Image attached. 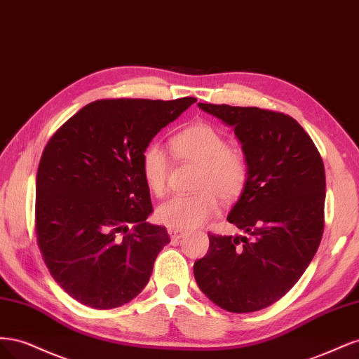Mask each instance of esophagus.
I'll list each match as a JSON object with an SVG mask.
<instances>
[{"label":"esophagus","mask_w":359,"mask_h":359,"mask_svg":"<svg viewBox=\"0 0 359 359\" xmlns=\"http://www.w3.org/2000/svg\"><path fill=\"white\" fill-rule=\"evenodd\" d=\"M168 232H169L172 240H180V238H182L184 235H186V232H184V231H177V229H169Z\"/></svg>","instance_id":"1"}]
</instances>
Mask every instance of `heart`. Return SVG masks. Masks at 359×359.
Returning a JSON list of instances; mask_svg holds the SVG:
<instances>
[{"label":"heart","instance_id":"heart-1","mask_svg":"<svg viewBox=\"0 0 359 359\" xmlns=\"http://www.w3.org/2000/svg\"><path fill=\"white\" fill-rule=\"evenodd\" d=\"M172 149L184 161L199 168L190 196H175L157 210V219L170 229H194L219 210V198L232 202L241 196L248 181V161L244 151L227 145L224 135L206 123L182 128L172 137ZM170 161L158 144L148 145L142 153L140 170L151 193L163 196L168 189Z\"/></svg>","mask_w":359,"mask_h":359}]
</instances>
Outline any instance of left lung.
I'll list each match as a JSON object with an SVG mask.
<instances>
[{
    "instance_id": "left-lung-1",
    "label": "left lung",
    "mask_w": 359,
    "mask_h": 359,
    "mask_svg": "<svg viewBox=\"0 0 359 359\" xmlns=\"http://www.w3.org/2000/svg\"><path fill=\"white\" fill-rule=\"evenodd\" d=\"M233 128L248 161V181L227 222L247 236L210 233L193 266L201 290L232 313L262 310L293 287L323 233L325 168L318 148L289 115L198 103Z\"/></svg>"
}]
</instances>
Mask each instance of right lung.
<instances>
[{
    "label": "right lung",
    "mask_w": 359,
    "mask_h": 359,
    "mask_svg": "<svg viewBox=\"0 0 359 359\" xmlns=\"http://www.w3.org/2000/svg\"><path fill=\"white\" fill-rule=\"evenodd\" d=\"M194 102L97 100L73 115L43 151L37 243L53 280L83 306H124L147 286L170 240L166 227L147 222L153 203L140 170L142 153Z\"/></svg>",
    "instance_id": "right-lung-1"
}]
</instances>
